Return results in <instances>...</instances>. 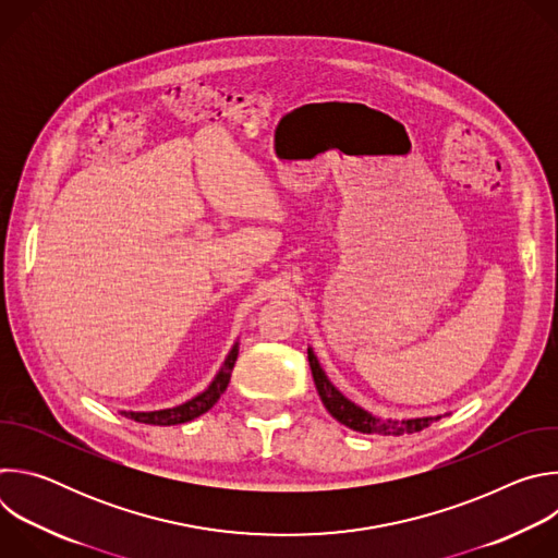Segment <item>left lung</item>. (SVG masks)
<instances>
[{
	"instance_id": "obj_1",
	"label": "left lung",
	"mask_w": 558,
	"mask_h": 558,
	"mask_svg": "<svg viewBox=\"0 0 558 558\" xmlns=\"http://www.w3.org/2000/svg\"><path fill=\"white\" fill-rule=\"evenodd\" d=\"M308 353V366L313 373V381L317 388V395L325 404V409L344 426H349L351 430L364 433V435H404V433H417L428 428L433 422L441 420V415L437 417H415V420H379L375 415H371L368 411H364L362 407L353 404L349 397H344L327 377V373L323 371L320 362H317L313 349H306Z\"/></svg>"
}]
</instances>
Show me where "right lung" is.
<instances>
[{"label":"right lung","mask_w":558,"mask_h":558,"mask_svg":"<svg viewBox=\"0 0 558 558\" xmlns=\"http://www.w3.org/2000/svg\"><path fill=\"white\" fill-rule=\"evenodd\" d=\"M235 357H238V342L231 347V351L225 357V362H222L220 371L216 373L214 381L203 392H198L196 397H192V400H187L185 404H179L174 409H163V411H149V413L121 411V415H125V417H130L138 424H151V426H174V424H185V422H192V420L201 417L203 413H207L220 400V395L225 392V388L229 384Z\"/></svg>","instance_id":"add662e5"}]
</instances>
